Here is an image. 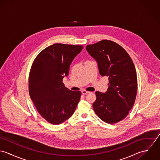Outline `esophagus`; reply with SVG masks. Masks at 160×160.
Listing matches in <instances>:
<instances>
[{"mask_svg": "<svg viewBox=\"0 0 160 160\" xmlns=\"http://www.w3.org/2000/svg\"><path fill=\"white\" fill-rule=\"evenodd\" d=\"M89 93V92L86 91H82V93L83 95H86V94H87V93Z\"/></svg>", "mask_w": 160, "mask_h": 160, "instance_id": "1", "label": "esophagus"}]
</instances>
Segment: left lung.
<instances>
[{"label":"left lung","instance_id":"left-lung-1","mask_svg":"<svg viewBox=\"0 0 160 160\" xmlns=\"http://www.w3.org/2000/svg\"><path fill=\"white\" fill-rule=\"evenodd\" d=\"M86 50L97 61L100 75L109 80L107 91L95 92L93 110L104 122L117 123L127 116L135 103L137 78L134 63L121 46L110 40L88 45Z\"/></svg>","mask_w":160,"mask_h":160}]
</instances>
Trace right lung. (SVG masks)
<instances>
[{
  "instance_id": "right-lung-1",
  "label": "right lung",
  "mask_w": 160,
  "mask_h": 160,
  "mask_svg": "<svg viewBox=\"0 0 160 160\" xmlns=\"http://www.w3.org/2000/svg\"><path fill=\"white\" fill-rule=\"evenodd\" d=\"M82 46L54 44L34 59L29 76V93L39 113L52 124H60L74 113L81 92L67 88L63 79Z\"/></svg>"
}]
</instances>
